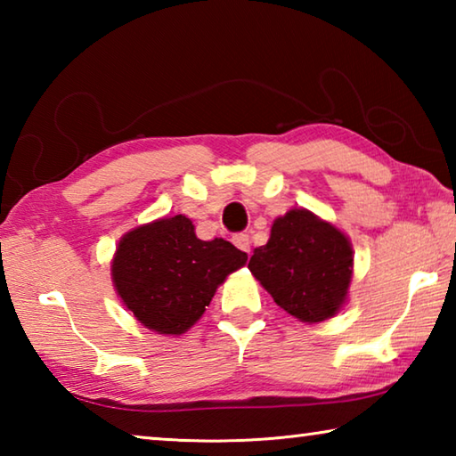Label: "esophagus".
<instances>
[{
    "label": "esophagus",
    "instance_id": "obj_1",
    "mask_svg": "<svg viewBox=\"0 0 456 456\" xmlns=\"http://www.w3.org/2000/svg\"><path fill=\"white\" fill-rule=\"evenodd\" d=\"M233 243H235L237 249L249 253V243H251V241H249V235H247V233H237V235L233 237Z\"/></svg>",
    "mask_w": 456,
    "mask_h": 456
}]
</instances>
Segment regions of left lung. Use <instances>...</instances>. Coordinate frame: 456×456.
<instances>
[{
  "instance_id": "obj_1",
  "label": "left lung",
  "mask_w": 456,
  "mask_h": 456,
  "mask_svg": "<svg viewBox=\"0 0 456 456\" xmlns=\"http://www.w3.org/2000/svg\"><path fill=\"white\" fill-rule=\"evenodd\" d=\"M249 272L273 302L299 322L318 323L342 310L354 272L350 239L307 209L277 217Z\"/></svg>"
}]
</instances>
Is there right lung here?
I'll use <instances>...</instances> for the list:
<instances>
[{
	"label": "right lung",
	"mask_w": 456,
	"mask_h": 456,
	"mask_svg": "<svg viewBox=\"0 0 456 456\" xmlns=\"http://www.w3.org/2000/svg\"><path fill=\"white\" fill-rule=\"evenodd\" d=\"M247 264V253L225 239L203 241L184 215L157 219L120 239L112 259V281L122 304L144 328L181 336L229 273Z\"/></svg>",
	"instance_id": "1"
}]
</instances>
